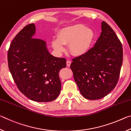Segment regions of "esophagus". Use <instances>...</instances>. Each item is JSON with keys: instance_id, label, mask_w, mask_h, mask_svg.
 Segmentation results:
<instances>
[{"instance_id": "34e87169", "label": "esophagus", "mask_w": 131, "mask_h": 131, "mask_svg": "<svg viewBox=\"0 0 131 131\" xmlns=\"http://www.w3.org/2000/svg\"><path fill=\"white\" fill-rule=\"evenodd\" d=\"M70 64H71V61H66V66H67L68 67H70Z\"/></svg>"}]
</instances>
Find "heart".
<instances>
[{
    "mask_svg": "<svg viewBox=\"0 0 131 131\" xmlns=\"http://www.w3.org/2000/svg\"><path fill=\"white\" fill-rule=\"evenodd\" d=\"M95 32L91 28L83 24H76L63 28L58 32L57 39H54L51 45L58 52L65 50L64 45L69 44V50L74 56L85 54L91 47L95 39Z\"/></svg>",
    "mask_w": 131,
    "mask_h": 131,
    "instance_id": "heart-1",
    "label": "heart"
}]
</instances>
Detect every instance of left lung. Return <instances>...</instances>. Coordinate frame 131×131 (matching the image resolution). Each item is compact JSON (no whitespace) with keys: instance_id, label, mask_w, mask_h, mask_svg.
<instances>
[{"instance_id":"left-lung-1","label":"left lung","mask_w":131,"mask_h":131,"mask_svg":"<svg viewBox=\"0 0 131 131\" xmlns=\"http://www.w3.org/2000/svg\"><path fill=\"white\" fill-rule=\"evenodd\" d=\"M101 30L94 47L70 65L80 93L89 100L100 99L114 89L123 63V47L114 30L105 21Z\"/></svg>"}]
</instances>
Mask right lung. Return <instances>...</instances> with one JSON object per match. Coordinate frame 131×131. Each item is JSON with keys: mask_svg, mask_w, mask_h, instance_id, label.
Instances as JSON below:
<instances>
[{"mask_svg": "<svg viewBox=\"0 0 131 131\" xmlns=\"http://www.w3.org/2000/svg\"><path fill=\"white\" fill-rule=\"evenodd\" d=\"M34 24L24 27L13 39L8 51V68L19 90L31 100H55L61 89L59 72L66 59L54 57L43 40L34 39Z\"/></svg>", "mask_w": 131, "mask_h": 131, "instance_id": "right-lung-1", "label": "right lung"}]
</instances>
